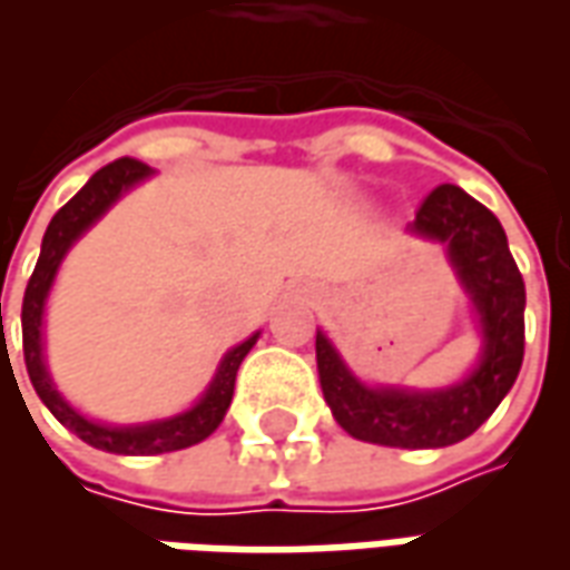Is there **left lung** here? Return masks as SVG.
I'll return each mask as SVG.
<instances>
[{"instance_id": "left-lung-1", "label": "left lung", "mask_w": 570, "mask_h": 570, "mask_svg": "<svg viewBox=\"0 0 570 570\" xmlns=\"http://www.w3.org/2000/svg\"><path fill=\"white\" fill-rule=\"evenodd\" d=\"M412 232L449 244V259L476 305L485 347L473 375L449 391H372L345 370L326 335H317V370L335 421L354 440L394 449H442L479 430L522 370L525 281L498 216L458 186L433 188L421 200Z\"/></svg>"}]
</instances>
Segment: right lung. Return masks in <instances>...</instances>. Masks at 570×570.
I'll return each mask as SVG.
<instances>
[{
    "label": "right lung",
    "instance_id": "right-lung-1",
    "mask_svg": "<svg viewBox=\"0 0 570 570\" xmlns=\"http://www.w3.org/2000/svg\"><path fill=\"white\" fill-rule=\"evenodd\" d=\"M151 170L137 158H118V161L106 164L97 174L85 183L79 195L67 200L60 210L55 213V219L48 225V232L42 237V253L36 262V272H32L27 293H23V311H20V326H23V360H27V372H30V382L36 387V394L42 400L45 406L51 409L63 428H69L79 440H85L94 449H104L112 454H164L176 452V449H188L195 442L207 440L213 430L219 428L225 409L232 403L235 394V375L240 360L247 357L249 347L256 345L259 335H249L244 345H237L235 351H228L225 360L219 363L216 379L207 387V394L200 396V403L195 409H188L183 415L167 421H155V424H142V428H104V424H94L85 415H79L76 409L69 406L63 396L57 394L55 384L48 379L42 363V308L45 296L51 289L55 272L63 253L72 247V240L97 223L109 204L130 188L134 183H140L142 176H149ZM2 308V305H0Z\"/></svg>",
    "mask_w": 570,
    "mask_h": 570
}]
</instances>
